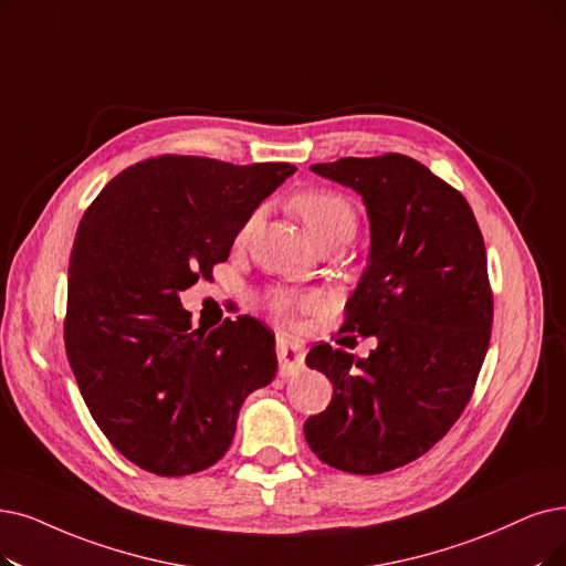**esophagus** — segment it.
Masks as SVG:
<instances>
[{
    "label": "esophagus",
    "mask_w": 566,
    "mask_h": 566,
    "mask_svg": "<svg viewBox=\"0 0 566 566\" xmlns=\"http://www.w3.org/2000/svg\"><path fill=\"white\" fill-rule=\"evenodd\" d=\"M276 357H279V371L281 376L297 374L304 367V346L279 338L276 342Z\"/></svg>",
    "instance_id": "obj_1"
}]
</instances>
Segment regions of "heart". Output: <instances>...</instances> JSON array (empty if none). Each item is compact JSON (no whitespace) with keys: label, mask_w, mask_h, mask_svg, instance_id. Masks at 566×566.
I'll use <instances>...</instances> for the list:
<instances>
[{"label":"heart","mask_w":566,"mask_h":566,"mask_svg":"<svg viewBox=\"0 0 566 566\" xmlns=\"http://www.w3.org/2000/svg\"><path fill=\"white\" fill-rule=\"evenodd\" d=\"M292 211L302 218L304 228L308 230L315 243L332 237H344L350 241L357 230V213L355 207L350 205V199L334 190H306L292 199ZM253 220L255 218L245 222L243 234L251 230ZM313 304V297L292 295V292H274V295L269 297V306L279 318H292V313L297 308H308Z\"/></svg>","instance_id":"obj_1"}]
</instances>
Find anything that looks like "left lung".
Here are the masks:
<instances>
[{
	"mask_svg": "<svg viewBox=\"0 0 566 566\" xmlns=\"http://www.w3.org/2000/svg\"><path fill=\"white\" fill-rule=\"evenodd\" d=\"M311 171L367 207L369 260L342 332L378 346L369 357L311 348L306 365L334 395L304 437L325 464L371 476L424 455L471 399L492 329L485 243L467 199L413 157H342Z\"/></svg>",
	"mask_w": 566,
	"mask_h": 566,
	"instance_id": "8db88e82",
	"label": "left lung"
}]
</instances>
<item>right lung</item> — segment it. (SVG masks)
<instances>
[{"mask_svg":"<svg viewBox=\"0 0 566 566\" xmlns=\"http://www.w3.org/2000/svg\"><path fill=\"white\" fill-rule=\"evenodd\" d=\"M287 163L163 155L111 178L72 248L64 346L113 448L157 476L216 464L243 399L276 376V338L251 315L195 329L180 292L211 279Z\"/></svg>","mask_w":566,"mask_h":566,"instance_id":"add662e5","label":"right lung"}]
</instances>
